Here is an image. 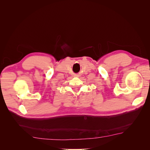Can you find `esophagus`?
<instances>
[{
	"instance_id": "1",
	"label": "esophagus",
	"mask_w": 150,
	"mask_h": 150,
	"mask_svg": "<svg viewBox=\"0 0 150 150\" xmlns=\"http://www.w3.org/2000/svg\"><path fill=\"white\" fill-rule=\"evenodd\" d=\"M75 76H78L79 75H78V74H75Z\"/></svg>"
}]
</instances>
